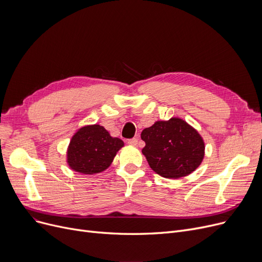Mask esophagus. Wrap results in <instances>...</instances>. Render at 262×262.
Segmentation results:
<instances>
[{
    "label": "esophagus",
    "mask_w": 262,
    "mask_h": 262,
    "mask_svg": "<svg viewBox=\"0 0 262 262\" xmlns=\"http://www.w3.org/2000/svg\"><path fill=\"white\" fill-rule=\"evenodd\" d=\"M127 143H128L129 145L136 146L137 144H138V139H137V138H133V139H129V140L127 141Z\"/></svg>",
    "instance_id": "esophagus-1"
}]
</instances>
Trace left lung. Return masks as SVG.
<instances>
[{"label":"left lung","instance_id":"obj_1","mask_svg":"<svg viewBox=\"0 0 262 262\" xmlns=\"http://www.w3.org/2000/svg\"><path fill=\"white\" fill-rule=\"evenodd\" d=\"M142 154L148 166L164 178H182L195 171L205 156L199 132L180 118L156 121L142 130Z\"/></svg>","mask_w":262,"mask_h":262}]
</instances>
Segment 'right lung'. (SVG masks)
I'll use <instances>...</instances> for the list:
<instances>
[{"mask_svg":"<svg viewBox=\"0 0 262 262\" xmlns=\"http://www.w3.org/2000/svg\"><path fill=\"white\" fill-rule=\"evenodd\" d=\"M124 146L99 124L82 126L73 135L67 149L68 166L80 174L92 175L105 171L118 150Z\"/></svg>","mask_w":262,"mask_h":262,"instance_id":"add662e5","label":"right lung"}]
</instances>
